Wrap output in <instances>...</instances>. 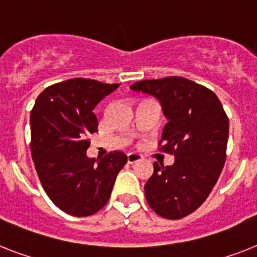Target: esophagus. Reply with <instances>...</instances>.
I'll return each instance as SVG.
<instances>
[{
	"label": "esophagus",
	"mask_w": 257,
	"mask_h": 257,
	"mask_svg": "<svg viewBox=\"0 0 257 257\" xmlns=\"http://www.w3.org/2000/svg\"><path fill=\"white\" fill-rule=\"evenodd\" d=\"M144 159V157H142L141 154H139V153H129L128 154V162L132 165V163H136V162H140Z\"/></svg>",
	"instance_id": "34e87169"
}]
</instances>
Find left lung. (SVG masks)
I'll return each instance as SVG.
<instances>
[{"instance_id": "1", "label": "left lung", "mask_w": 257, "mask_h": 257, "mask_svg": "<svg viewBox=\"0 0 257 257\" xmlns=\"http://www.w3.org/2000/svg\"><path fill=\"white\" fill-rule=\"evenodd\" d=\"M131 88L158 99L167 118L159 150L175 155L171 166L154 162L148 204L163 218L180 219L201 206L221 175L228 117L212 90L183 77L145 79Z\"/></svg>"}]
</instances>
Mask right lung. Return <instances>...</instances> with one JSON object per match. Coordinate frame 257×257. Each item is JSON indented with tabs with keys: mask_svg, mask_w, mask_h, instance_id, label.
Returning <instances> with one entry per match:
<instances>
[{
	"mask_svg": "<svg viewBox=\"0 0 257 257\" xmlns=\"http://www.w3.org/2000/svg\"><path fill=\"white\" fill-rule=\"evenodd\" d=\"M88 78H72L49 86L31 111V154L38 176L52 202L65 213L87 217L107 204L118 171L126 163L122 152L88 158L87 136L98 132L94 108L118 87Z\"/></svg>",
	"mask_w": 257,
	"mask_h": 257,
	"instance_id": "add662e5",
	"label": "right lung"
}]
</instances>
